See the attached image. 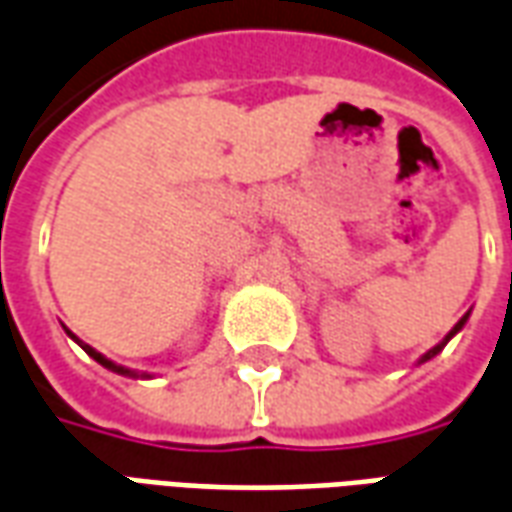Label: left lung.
Returning a JSON list of instances; mask_svg holds the SVG:
<instances>
[{"label":"left lung","instance_id":"1","mask_svg":"<svg viewBox=\"0 0 512 512\" xmlns=\"http://www.w3.org/2000/svg\"><path fill=\"white\" fill-rule=\"evenodd\" d=\"M466 318H469V315H463V318H461V321H458V323H455V329H452V332H450V334H447V337H444V340H441V343H439V345H436V348H430V351H428V354H425V356H422V362H425V359H430V356H436V354H439V351H441V348H444V345H447V343H450V337H452V334H455V332H461V326H463V323H466Z\"/></svg>","mask_w":512,"mask_h":512}]
</instances>
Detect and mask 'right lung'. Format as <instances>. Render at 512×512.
<instances>
[{"instance_id": "right-lung-1", "label": "right lung", "mask_w": 512, "mask_h": 512, "mask_svg": "<svg viewBox=\"0 0 512 512\" xmlns=\"http://www.w3.org/2000/svg\"><path fill=\"white\" fill-rule=\"evenodd\" d=\"M79 345H82V348H84V351H87V354L93 356L95 362H101V365L109 367V370H117V373H128L126 367H117V365H112V362H109V359H104V356L98 354V351H93V348H90V345H87V343H79Z\"/></svg>"}]
</instances>
